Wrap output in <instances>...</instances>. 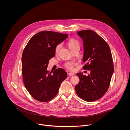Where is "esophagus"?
<instances>
[{
    "mask_svg": "<svg viewBox=\"0 0 130 130\" xmlns=\"http://www.w3.org/2000/svg\"><path fill=\"white\" fill-rule=\"evenodd\" d=\"M68 75L70 76H74V74L73 73H68Z\"/></svg>",
    "mask_w": 130,
    "mask_h": 130,
    "instance_id": "34e87169",
    "label": "esophagus"
}]
</instances>
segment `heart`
<instances>
[{
    "instance_id": "1",
    "label": "heart",
    "mask_w": 130,
    "mask_h": 130,
    "mask_svg": "<svg viewBox=\"0 0 130 130\" xmlns=\"http://www.w3.org/2000/svg\"><path fill=\"white\" fill-rule=\"evenodd\" d=\"M67 45L70 50L72 52L76 50H79L80 47V42L76 39H70L67 42ZM62 47V44L59 43L57 45L55 49V53L57 54ZM77 65V62L75 61H68L64 63V66L67 69L73 71L75 70V66Z\"/></svg>"
}]
</instances>
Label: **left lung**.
Masks as SVG:
<instances>
[{
	"label": "left lung",
	"mask_w": 130,
	"mask_h": 130,
	"mask_svg": "<svg viewBox=\"0 0 130 130\" xmlns=\"http://www.w3.org/2000/svg\"><path fill=\"white\" fill-rule=\"evenodd\" d=\"M83 39L84 53L83 69L90 70L88 76L78 73L80 79L76 86L77 95L83 100L91 102L102 98L108 89L114 72L110 47L100 36L90 30L77 32Z\"/></svg>",
	"instance_id": "left-lung-1"
}]
</instances>
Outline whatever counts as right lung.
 <instances>
[{
	"label": "right lung",
	"mask_w": 130,
	"mask_h": 130,
	"mask_svg": "<svg viewBox=\"0 0 130 130\" xmlns=\"http://www.w3.org/2000/svg\"><path fill=\"white\" fill-rule=\"evenodd\" d=\"M68 35L43 30L35 35L25 47L22 56L24 84L31 96L40 102H47L57 94L60 85L67 77L62 68L49 72V60L55 56L57 44Z\"/></svg>",
	"instance_id": "obj_1"
}]
</instances>
